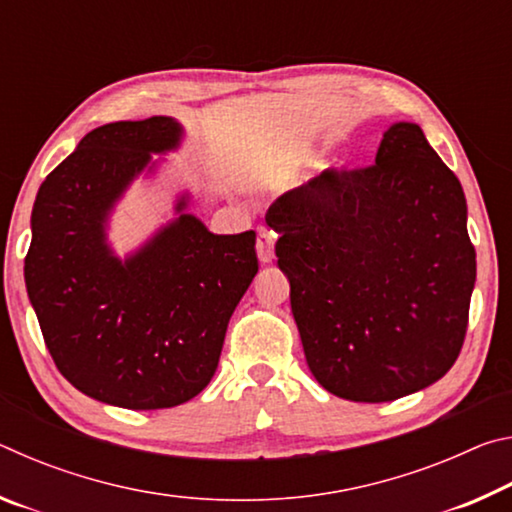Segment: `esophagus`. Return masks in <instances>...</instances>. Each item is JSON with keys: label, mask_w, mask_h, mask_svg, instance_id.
<instances>
[{"label": "esophagus", "mask_w": 512, "mask_h": 512, "mask_svg": "<svg viewBox=\"0 0 512 512\" xmlns=\"http://www.w3.org/2000/svg\"><path fill=\"white\" fill-rule=\"evenodd\" d=\"M257 257H259V262L262 264H271L273 262V257H275V253H273V248H275V235L271 230H266V228H259L257 230Z\"/></svg>", "instance_id": "34e87169"}]
</instances>
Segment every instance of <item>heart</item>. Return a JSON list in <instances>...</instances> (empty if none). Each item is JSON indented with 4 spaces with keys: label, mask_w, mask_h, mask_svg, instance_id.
I'll return each instance as SVG.
<instances>
[{
    "label": "heart",
    "mask_w": 512,
    "mask_h": 512,
    "mask_svg": "<svg viewBox=\"0 0 512 512\" xmlns=\"http://www.w3.org/2000/svg\"><path fill=\"white\" fill-rule=\"evenodd\" d=\"M302 162H305V155H296V153L277 155V158H271V160L259 164L257 176L262 178L264 183L284 185L287 180L296 176V171Z\"/></svg>",
    "instance_id": "obj_1"
}]
</instances>
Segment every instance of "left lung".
I'll return each mask as SVG.
<instances>
[{
  "instance_id": "obj_1",
  "label": "left lung",
  "mask_w": 512,
  "mask_h": 512,
  "mask_svg": "<svg viewBox=\"0 0 512 512\" xmlns=\"http://www.w3.org/2000/svg\"><path fill=\"white\" fill-rule=\"evenodd\" d=\"M287 196L275 255L318 384L377 404L443 377L465 341L476 253L463 187L422 128L397 121L372 167Z\"/></svg>"
}]
</instances>
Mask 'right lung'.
<instances>
[{"mask_svg": "<svg viewBox=\"0 0 512 512\" xmlns=\"http://www.w3.org/2000/svg\"><path fill=\"white\" fill-rule=\"evenodd\" d=\"M171 117L90 131L40 185L24 280L47 350L69 384L121 409H171L210 384L225 329L257 275L255 232L214 235L187 214L126 259L108 244L112 207L151 153L180 146Z\"/></svg>", "mask_w": 512, "mask_h": 512, "instance_id": "obj_1", "label": "right lung"}]
</instances>
